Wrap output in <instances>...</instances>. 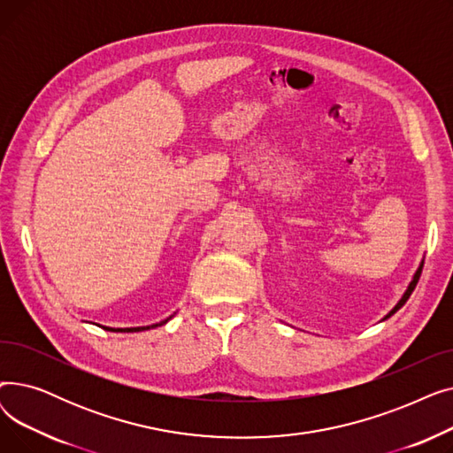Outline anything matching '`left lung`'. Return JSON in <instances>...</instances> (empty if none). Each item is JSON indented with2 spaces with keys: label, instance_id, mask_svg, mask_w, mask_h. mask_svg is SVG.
I'll use <instances>...</instances> for the list:
<instances>
[{
  "label": "left lung",
  "instance_id": "8db88e82",
  "mask_svg": "<svg viewBox=\"0 0 453 453\" xmlns=\"http://www.w3.org/2000/svg\"><path fill=\"white\" fill-rule=\"evenodd\" d=\"M420 273H422V265H420V268H418V270H417V273H415V277H413V280H411V282H410V287H408V290H406V294H403V296H402V299H400V301H398V304H396V306H395V308H393V311H391V312H389V316H393V314H395V312H396V311H398V308H400V306H402V304H403V303H406V301H408V299H410V296H411V292H413V290H415V287H417V282H418V279H420ZM389 316H388V318H389Z\"/></svg>",
  "mask_w": 453,
  "mask_h": 453
}]
</instances>
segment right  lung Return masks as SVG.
<instances>
[{"instance_id":"1","label":"right lung","mask_w":453,"mask_h":453,"mask_svg":"<svg viewBox=\"0 0 453 453\" xmlns=\"http://www.w3.org/2000/svg\"><path fill=\"white\" fill-rule=\"evenodd\" d=\"M173 318V316H171ZM169 318V319H171ZM169 319H165V321H161V323H156V325H150V326H159V325H165L166 321ZM150 326H134V328H110V326H104L106 330H111V332H141V330H149Z\"/></svg>"}]
</instances>
